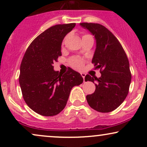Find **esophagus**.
<instances>
[{
    "mask_svg": "<svg viewBox=\"0 0 147 147\" xmlns=\"http://www.w3.org/2000/svg\"><path fill=\"white\" fill-rule=\"evenodd\" d=\"M81 75H82V77H83V79H84V82H85V81H84V79H85L86 74H85V73H84V72H82V73H81Z\"/></svg>",
    "mask_w": 147,
    "mask_h": 147,
    "instance_id": "obj_1",
    "label": "esophagus"
}]
</instances>
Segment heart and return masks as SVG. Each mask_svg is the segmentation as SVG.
I'll return each instance as SVG.
<instances>
[{
  "label": "heart",
  "mask_w": 147,
  "mask_h": 147,
  "mask_svg": "<svg viewBox=\"0 0 147 147\" xmlns=\"http://www.w3.org/2000/svg\"><path fill=\"white\" fill-rule=\"evenodd\" d=\"M70 64L74 69L80 70L84 68V61L82 59H81L74 58L70 60Z\"/></svg>",
  "instance_id": "obj_1"
}]
</instances>
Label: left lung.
I'll return each mask as SVG.
<instances>
[{
  "label": "left lung",
  "instance_id": "obj_1",
  "mask_svg": "<svg viewBox=\"0 0 147 147\" xmlns=\"http://www.w3.org/2000/svg\"><path fill=\"white\" fill-rule=\"evenodd\" d=\"M80 25L95 36L96 48L92 63L100 69L101 77L87 75L85 81L95 83V91L86 96L89 106L101 113L114 111L128 95L131 74L125 52L117 38L107 28L98 23H82Z\"/></svg>",
  "mask_w": 147,
  "mask_h": 147
}]
</instances>
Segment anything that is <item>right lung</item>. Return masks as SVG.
<instances>
[{"label":"right lung","mask_w":147,"mask_h":147,"mask_svg":"<svg viewBox=\"0 0 147 147\" xmlns=\"http://www.w3.org/2000/svg\"><path fill=\"white\" fill-rule=\"evenodd\" d=\"M75 25L68 23L48 28L32 42L22 60L19 84L23 99L32 110L41 115L59 113L72 88L83 83V77L75 70L70 68L61 75L53 66L61 56L64 37Z\"/></svg>","instance_id":"obj_1"}]
</instances>
